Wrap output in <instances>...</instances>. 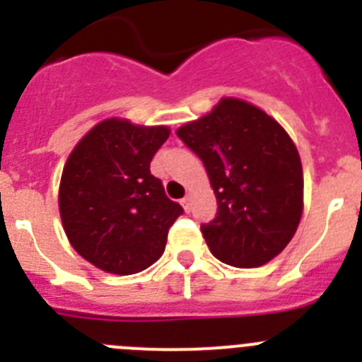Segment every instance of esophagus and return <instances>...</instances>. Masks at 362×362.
<instances>
[{"label": "esophagus", "instance_id": "1", "mask_svg": "<svg viewBox=\"0 0 362 362\" xmlns=\"http://www.w3.org/2000/svg\"><path fill=\"white\" fill-rule=\"evenodd\" d=\"M181 204H183L185 212H190V196H185L183 199H181Z\"/></svg>", "mask_w": 362, "mask_h": 362}]
</instances>
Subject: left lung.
Returning a JSON list of instances; mask_svg holds the SVG:
<instances>
[{"label": "left lung", "mask_w": 362, "mask_h": 362, "mask_svg": "<svg viewBox=\"0 0 362 362\" xmlns=\"http://www.w3.org/2000/svg\"><path fill=\"white\" fill-rule=\"evenodd\" d=\"M175 134L203 161L216 194V217L201 225L210 252L238 268L279 255L303 214V166L283 127L261 108L225 98Z\"/></svg>", "instance_id": "8db88e82"}]
</instances>
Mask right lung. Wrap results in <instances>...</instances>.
<instances>
[{
	"instance_id": "1",
	"label": "right lung",
	"mask_w": 362,
	"mask_h": 362,
	"mask_svg": "<svg viewBox=\"0 0 362 362\" xmlns=\"http://www.w3.org/2000/svg\"><path fill=\"white\" fill-rule=\"evenodd\" d=\"M166 127L105 119L76 145L63 168L59 214L74 250L108 274L130 276L153 264L183 206L150 174Z\"/></svg>"
}]
</instances>
